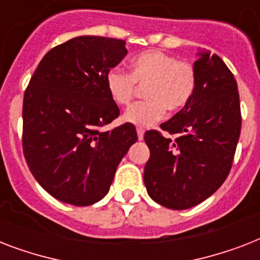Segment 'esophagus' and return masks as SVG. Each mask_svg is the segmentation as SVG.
<instances>
[{
    "mask_svg": "<svg viewBox=\"0 0 260 260\" xmlns=\"http://www.w3.org/2000/svg\"><path fill=\"white\" fill-rule=\"evenodd\" d=\"M136 132H138L139 140H143V139H144V129H143V128H140V126H138V128H136Z\"/></svg>",
    "mask_w": 260,
    "mask_h": 260,
    "instance_id": "esophagus-1",
    "label": "esophagus"
}]
</instances>
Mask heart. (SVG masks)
I'll use <instances>...</instances> for the list:
<instances>
[{"instance_id": "b5f03b06", "label": "heart", "mask_w": 260, "mask_h": 260, "mask_svg": "<svg viewBox=\"0 0 260 260\" xmlns=\"http://www.w3.org/2000/svg\"><path fill=\"white\" fill-rule=\"evenodd\" d=\"M106 90L118 106L128 105L144 89L146 101L128 108L122 120L139 126L154 125L160 121L166 109L178 113L189 105L197 86V73L187 60L160 51L139 55L131 62V73L112 69L106 74Z\"/></svg>"}]
</instances>
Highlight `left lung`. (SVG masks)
<instances>
[{"instance_id":"8db88e82","label":"left lung","mask_w":260,"mask_h":260,"mask_svg":"<svg viewBox=\"0 0 260 260\" xmlns=\"http://www.w3.org/2000/svg\"><path fill=\"white\" fill-rule=\"evenodd\" d=\"M197 86L189 105L144 135L150 159L144 185L150 197L174 210L210 197L228 177L238 146L242 113L238 83L217 55L198 52Z\"/></svg>"}]
</instances>
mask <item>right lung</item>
Returning a JSON list of instances; mask_svg holds the SVG:
<instances>
[{
	"instance_id": "add662e5",
	"label": "right lung",
	"mask_w": 260,
	"mask_h": 260,
	"mask_svg": "<svg viewBox=\"0 0 260 260\" xmlns=\"http://www.w3.org/2000/svg\"><path fill=\"white\" fill-rule=\"evenodd\" d=\"M125 42L78 36L44 55L24 93L22 151L35 179L66 204L105 197L118 163L136 143L134 124L102 126L120 109L105 78L126 55Z\"/></svg>"
}]
</instances>
